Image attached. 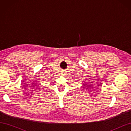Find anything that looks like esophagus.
I'll list each match as a JSON object with an SVG mask.
<instances>
[{
	"instance_id": "34e87169",
	"label": "esophagus",
	"mask_w": 131,
	"mask_h": 131,
	"mask_svg": "<svg viewBox=\"0 0 131 131\" xmlns=\"http://www.w3.org/2000/svg\"><path fill=\"white\" fill-rule=\"evenodd\" d=\"M62 75H64V72H62Z\"/></svg>"
}]
</instances>
